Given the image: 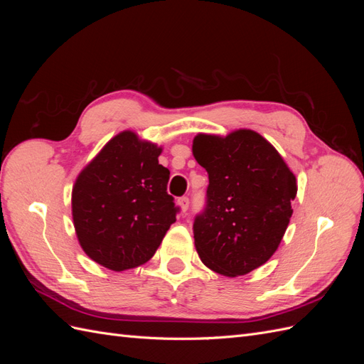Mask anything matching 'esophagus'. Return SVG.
<instances>
[{
    "mask_svg": "<svg viewBox=\"0 0 364 364\" xmlns=\"http://www.w3.org/2000/svg\"><path fill=\"white\" fill-rule=\"evenodd\" d=\"M178 205L181 206L182 211L185 213L186 209H188V206H190V199H188V197H186V196H183V197H179V199H178Z\"/></svg>",
    "mask_w": 364,
    "mask_h": 364,
    "instance_id": "1",
    "label": "esophagus"
}]
</instances>
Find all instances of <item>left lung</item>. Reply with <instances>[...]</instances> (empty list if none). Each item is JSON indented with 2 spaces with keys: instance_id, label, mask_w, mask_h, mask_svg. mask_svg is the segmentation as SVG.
Listing matches in <instances>:
<instances>
[{
  "instance_id": "obj_1",
  "label": "left lung",
  "mask_w": 364,
  "mask_h": 364,
  "mask_svg": "<svg viewBox=\"0 0 364 364\" xmlns=\"http://www.w3.org/2000/svg\"><path fill=\"white\" fill-rule=\"evenodd\" d=\"M193 155L209 179L206 205L193 225L202 262L225 277L255 270L289 226L294 174L269 141L247 129L226 138L197 135Z\"/></svg>"
}]
</instances>
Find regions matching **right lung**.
Wrapping results in <instances>:
<instances>
[{"mask_svg": "<svg viewBox=\"0 0 364 364\" xmlns=\"http://www.w3.org/2000/svg\"><path fill=\"white\" fill-rule=\"evenodd\" d=\"M161 147L134 132L112 138L79 174L73 220L86 255L115 272L147 262L176 222L179 206L167 193Z\"/></svg>", "mask_w": 364, "mask_h": 364, "instance_id": "obj_1", "label": "right lung"}]
</instances>
